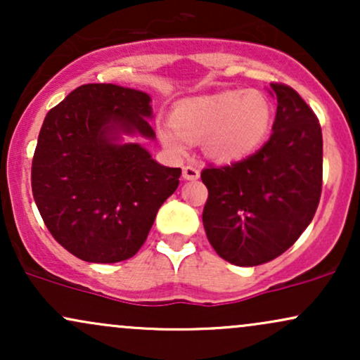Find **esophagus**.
I'll return each mask as SVG.
<instances>
[{
  "label": "esophagus",
  "mask_w": 360,
  "mask_h": 360,
  "mask_svg": "<svg viewBox=\"0 0 360 360\" xmlns=\"http://www.w3.org/2000/svg\"><path fill=\"white\" fill-rule=\"evenodd\" d=\"M183 177L186 181H194L200 177V169L196 166H184L183 167Z\"/></svg>",
  "instance_id": "1"
}]
</instances>
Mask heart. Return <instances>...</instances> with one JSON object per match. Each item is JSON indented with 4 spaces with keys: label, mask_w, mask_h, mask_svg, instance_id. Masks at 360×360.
<instances>
[{
    "label": "heart",
    "mask_w": 360,
    "mask_h": 360,
    "mask_svg": "<svg viewBox=\"0 0 360 360\" xmlns=\"http://www.w3.org/2000/svg\"><path fill=\"white\" fill-rule=\"evenodd\" d=\"M269 125L271 105L262 93L230 89L179 103L172 111V125H160L159 137L177 155L186 154L189 142L203 139L210 159L232 162L250 155Z\"/></svg>",
    "instance_id": "heart-1"
}]
</instances>
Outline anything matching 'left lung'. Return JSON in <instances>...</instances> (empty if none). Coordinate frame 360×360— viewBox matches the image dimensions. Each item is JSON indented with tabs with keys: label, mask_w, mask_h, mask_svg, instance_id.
I'll list each match as a JSON object with an SVG mask.
<instances>
[{
	"label": "left lung",
	"mask_w": 360,
	"mask_h": 360,
	"mask_svg": "<svg viewBox=\"0 0 360 360\" xmlns=\"http://www.w3.org/2000/svg\"><path fill=\"white\" fill-rule=\"evenodd\" d=\"M278 100L269 140L230 166H208L203 210L217 254L242 267L279 257L315 217L321 194L323 139L311 108L295 89L272 82Z\"/></svg>",
	"instance_id": "obj_1"
}]
</instances>
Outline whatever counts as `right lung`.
<instances>
[{
	"mask_svg": "<svg viewBox=\"0 0 360 360\" xmlns=\"http://www.w3.org/2000/svg\"><path fill=\"white\" fill-rule=\"evenodd\" d=\"M150 96L117 84H84L53 106L32 160V193L52 237L86 262L137 254L179 167L152 159L122 135L155 139Z\"/></svg>",
	"mask_w": 360,
	"mask_h": 360,
	"instance_id": "obj_1",
	"label": "right lung"
}]
</instances>
